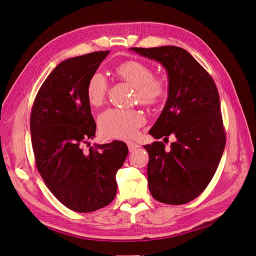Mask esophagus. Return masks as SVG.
<instances>
[{"mask_svg": "<svg viewBox=\"0 0 256 256\" xmlns=\"http://www.w3.org/2000/svg\"><path fill=\"white\" fill-rule=\"evenodd\" d=\"M128 149H130V152H133V150H135V149H137V148H140V145H137L136 142H128Z\"/></svg>", "mask_w": 256, "mask_h": 256, "instance_id": "1", "label": "esophagus"}]
</instances>
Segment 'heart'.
<instances>
[{
	"label": "heart",
	"instance_id": "heart-1",
	"mask_svg": "<svg viewBox=\"0 0 256 256\" xmlns=\"http://www.w3.org/2000/svg\"><path fill=\"white\" fill-rule=\"evenodd\" d=\"M116 74L136 88V97L140 104L154 106L164 98L168 85L161 78L154 76V71L145 62L128 60L116 68ZM108 90L106 78L100 72L90 74L85 86L88 102L90 106L98 107L104 102ZM146 119L137 110L110 108L98 116V126L106 138H130L145 124Z\"/></svg>",
	"mask_w": 256,
	"mask_h": 256
}]
</instances>
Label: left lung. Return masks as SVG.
<instances>
[{
  "mask_svg": "<svg viewBox=\"0 0 256 256\" xmlns=\"http://www.w3.org/2000/svg\"><path fill=\"white\" fill-rule=\"evenodd\" d=\"M162 64L168 76V97L154 126L149 154L148 186L156 200L180 206L196 199L218 170L226 144L220 95L212 76L188 52L178 46L132 48Z\"/></svg>",
  "mask_w": 256,
  "mask_h": 256,
  "instance_id": "8db88e82",
  "label": "left lung"
}]
</instances>
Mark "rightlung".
I'll return each instance as SVG.
<instances>
[{
    "label": "right lung",
    "instance_id": "right-lung-1",
    "mask_svg": "<svg viewBox=\"0 0 256 256\" xmlns=\"http://www.w3.org/2000/svg\"><path fill=\"white\" fill-rule=\"evenodd\" d=\"M109 50L62 62L38 90L30 116L36 164L45 185L64 206L88 213L108 206L116 194V174L126 159V142L82 146L96 123L85 86Z\"/></svg>",
    "mask_w": 256,
    "mask_h": 256
}]
</instances>
